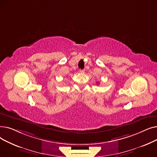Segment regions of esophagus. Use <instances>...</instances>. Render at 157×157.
I'll return each mask as SVG.
<instances>
[{"label":"esophagus","instance_id":"obj_1","mask_svg":"<svg viewBox=\"0 0 157 157\" xmlns=\"http://www.w3.org/2000/svg\"><path fill=\"white\" fill-rule=\"evenodd\" d=\"M79 72H80L81 74H83V73L85 72V70H83V69H81V70L79 71Z\"/></svg>","mask_w":157,"mask_h":157}]
</instances>
